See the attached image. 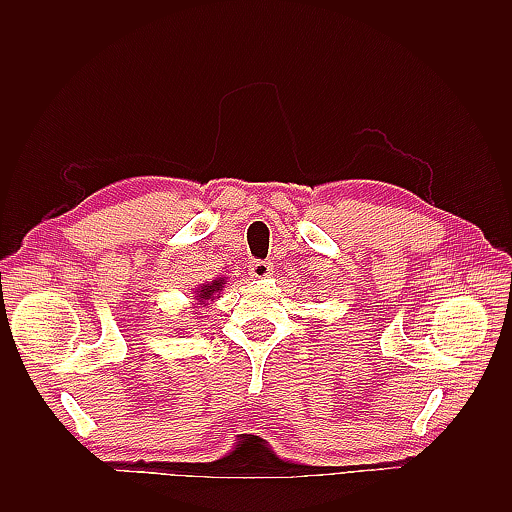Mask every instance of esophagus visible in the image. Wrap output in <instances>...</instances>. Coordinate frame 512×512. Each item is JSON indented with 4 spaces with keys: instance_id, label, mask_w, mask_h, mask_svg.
<instances>
[{
    "instance_id": "obj_1",
    "label": "esophagus",
    "mask_w": 512,
    "mask_h": 512,
    "mask_svg": "<svg viewBox=\"0 0 512 512\" xmlns=\"http://www.w3.org/2000/svg\"><path fill=\"white\" fill-rule=\"evenodd\" d=\"M271 265L265 260H252L250 262V275L256 277V280H265V277L271 275Z\"/></svg>"
}]
</instances>
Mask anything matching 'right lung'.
I'll use <instances>...</instances> for the list:
<instances>
[{"label": "right lung", "mask_w": 512, "mask_h": 512, "mask_svg": "<svg viewBox=\"0 0 512 512\" xmlns=\"http://www.w3.org/2000/svg\"><path fill=\"white\" fill-rule=\"evenodd\" d=\"M224 277H218V280H213V282H207V284H203L200 288H196V305H207L209 301H213L215 299V294H218L222 288H224Z\"/></svg>", "instance_id": "add662e5"}]
</instances>
